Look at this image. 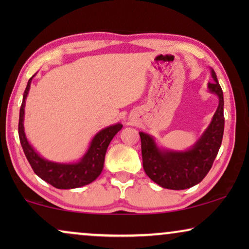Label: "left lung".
<instances>
[{
  "instance_id": "1",
  "label": "left lung",
  "mask_w": 249,
  "mask_h": 249,
  "mask_svg": "<svg viewBox=\"0 0 249 249\" xmlns=\"http://www.w3.org/2000/svg\"><path fill=\"white\" fill-rule=\"evenodd\" d=\"M213 83L207 84L211 94L217 96L219 105L210 124L192 147L165 148L152 135L141 131L142 166L149 178L162 188L182 190L194 187L205 178L222 142L224 130L223 91L212 68Z\"/></svg>"
}]
</instances>
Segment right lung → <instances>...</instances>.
Wrapping results in <instances>:
<instances>
[{
	"instance_id": "1",
	"label": "right lung",
	"mask_w": 249,
	"mask_h": 249,
	"mask_svg": "<svg viewBox=\"0 0 249 249\" xmlns=\"http://www.w3.org/2000/svg\"><path fill=\"white\" fill-rule=\"evenodd\" d=\"M35 76L36 73L27 84L19 115V138L29 164L40 179L57 189L79 188L93 182L103 171L105 153L112 139L122 129V124L118 122L98 131L90 141L85 154L76 162L62 163L46 160L38 154V152L27 139L25 125H23L26 98L28 96L30 84Z\"/></svg>"
}]
</instances>
